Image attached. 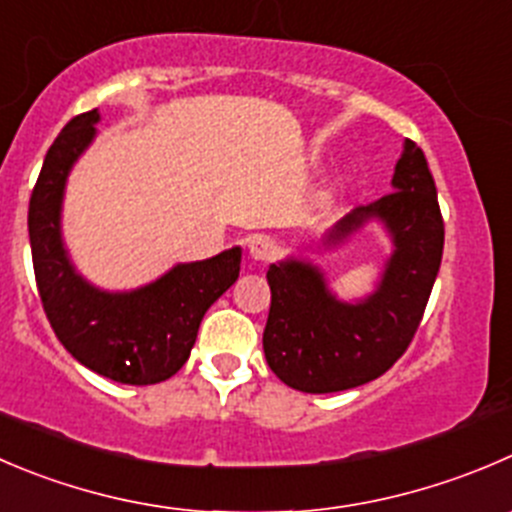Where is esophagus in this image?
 Returning <instances> with one entry per match:
<instances>
[{
  "label": "esophagus",
  "instance_id": "34e87169",
  "mask_svg": "<svg viewBox=\"0 0 512 512\" xmlns=\"http://www.w3.org/2000/svg\"><path fill=\"white\" fill-rule=\"evenodd\" d=\"M247 250H250V257H252V260H255V262H270L272 257L277 255L275 242H272L270 237H265V235L252 237L250 245H247Z\"/></svg>",
  "mask_w": 512,
  "mask_h": 512
}]
</instances>
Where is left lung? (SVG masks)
<instances>
[{
    "mask_svg": "<svg viewBox=\"0 0 512 512\" xmlns=\"http://www.w3.org/2000/svg\"><path fill=\"white\" fill-rule=\"evenodd\" d=\"M390 195L355 207L325 237L337 247L367 222L393 242L377 287L362 300H340L325 272L305 257L267 270L272 290L262 347L270 370L302 393H340L375 380L408 350L443 260L445 227L423 150L405 140Z\"/></svg>",
    "mask_w": 512,
    "mask_h": 512,
    "instance_id": "obj_1",
    "label": "left lung"
}]
</instances>
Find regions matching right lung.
<instances>
[{"label": "right lung", "instance_id": "1", "mask_svg": "<svg viewBox=\"0 0 512 512\" xmlns=\"http://www.w3.org/2000/svg\"><path fill=\"white\" fill-rule=\"evenodd\" d=\"M97 122V109L69 119L44 157L29 200L34 277L49 325L74 360L122 385H155L187 362L205 312L240 275L242 250L180 262L127 292L84 280L62 240V202L74 162L97 137Z\"/></svg>", "mask_w": 512, "mask_h": 512}]
</instances>
